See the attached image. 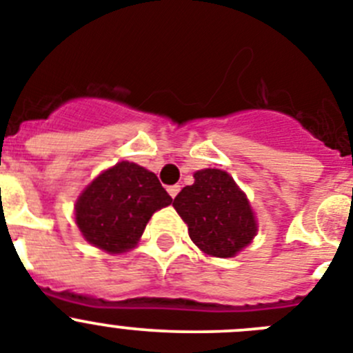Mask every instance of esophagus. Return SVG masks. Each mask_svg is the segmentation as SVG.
<instances>
[{
	"label": "esophagus",
	"mask_w": 353,
	"mask_h": 353,
	"mask_svg": "<svg viewBox=\"0 0 353 353\" xmlns=\"http://www.w3.org/2000/svg\"><path fill=\"white\" fill-rule=\"evenodd\" d=\"M167 192H169V195L174 199V196L179 193V186H177V184H172V186H169V188H167Z\"/></svg>",
	"instance_id": "1"
}]
</instances>
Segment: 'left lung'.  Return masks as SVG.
Instances as JSON below:
<instances>
[{
    "label": "left lung",
    "mask_w": 353,
    "mask_h": 353,
    "mask_svg": "<svg viewBox=\"0 0 353 353\" xmlns=\"http://www.w3.org/2000/svg\"><path fill=\"white\" fill-rule=\"evenodd\" d=\"M193 177L195 183L184 186L174 199V209L205 255L236 256L259 228L250 200L225 170H196Z\"/></svg>",
    "instance_id": "1"
}]
</instances>
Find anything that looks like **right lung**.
I'll list each match as a JSON object with an SVG mask.
<instances>
[{"label":"right lung","instance_id":"1","mask_svg":"<svg viewBox=\"0 0 353 353\" xmlns=\"http://www.w3.org/2000/svg\"><path fill=\"white\" fill-rule=\"evenodd\" d=\"M170 202L153 172L119 161L85 186L75 202V223L93 246L125 253L139 243L151 216Z\"/></svg>","mask_w":353,"mask_h":353}]
</instances>
